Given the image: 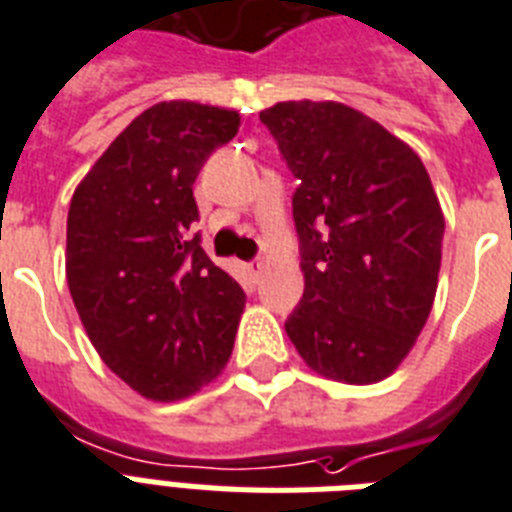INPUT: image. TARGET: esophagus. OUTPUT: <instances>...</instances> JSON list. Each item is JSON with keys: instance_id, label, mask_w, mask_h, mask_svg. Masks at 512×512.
Masks as SVG:
<instances>
[{"instance_id": "esophagus-1", "label": "esophagus", "mask_w": 512, "mask_h": 512, "mask_svg": "<svg viewBox=\"0 0 512 512\" xmlns=\"http://www.w3.org/2000/svg\"><path fill=\"white\" fill-rule=\"evenodd\" d=\"M261 272H264V261H261V259H256V261H251V264H248V275H251L253 280H259Z\"/></svg>"}]
</instances>
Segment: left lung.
Masks as SVG:
<instances>
[{
  "label": "left lung",
  "instance_id": "left-lung-1",
  "mask_svg": "<svg viewBox=\"0 0 512 512\" xmlns=\"http://www.w3.org/2000/svg\"><path fill=\"white\" fill-rule=\"evenodd\" d=\"M259 118L301 182L304 298L285 333L322 378L378 383L407 359L439 288L431 177L407 142L343 102H277Z\"/></svg>",
  "mask_w": 512,
  "mask_h": 512
}]
</instances>
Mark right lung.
Here are the masks:
<instances>
[{
    "instance_id": "obj_1",
    "label": "right lung",
    "mask_w": 512,
    "mask_h": 512,
    "mask_svg": "<svg viewBox=\"0 0 512 512\" xmlns=\"http://www.w3.org/2000/svg\"><path fill=\"white\" fill-rule=\"evenodd\" d=\"M240 126L232 108L155 102L81 179L68 208L65 277L94 351L150 402L222 375L243 288L190 237L192 185Z\"/></svg>"
}]
</instances>
